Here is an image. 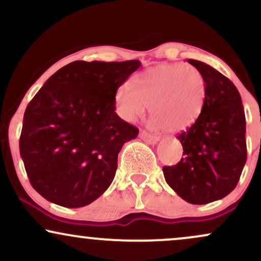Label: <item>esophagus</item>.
Here are the masks:
<instances>
[{"instance_id":"34e87169","label":"esophagus","mask_w":261,"mask_h":261,"mask_svg":"<svg viewBox=\"0 0 261 261\" xmlns=\"http://www.w3.org/2000/svg\"><path fill=\"white\" fill-rule=\"evenodd\" d=\"M140 137H141V140H143L146 143H148V145H155V143H157L158 141H160V137H157V136H154V135H151V134L146 133L145 130H141L140 131Z\"/></svg>"}]
</instances>
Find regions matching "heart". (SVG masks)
<instances>
[{
    "instance_id": "heart-1",
    "label": "heart",
    "mask_w": 261,
    "mask_h": 261,
    "mask_svg": "<svg viewBox=\"0 0 261 261\" xmlns=\"http://www.w3.org/2000/svg\"><path fill=\"white\" fill-rule=\"evenodd\" d=\"M207 98V82L199 68L189 64L154 66L137 74L133 87L124 85L115 94L119 114L134 122L151 107V125L169 133L195 124Z\"/></svg>"
}]
</instances>
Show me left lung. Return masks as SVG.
Returning a JSON list of instances; mask_svg holds the SVG:
<instances>
[{"label": "left lung", "mask_w": 261, "mask_h": 261, "mask_svg": "<svg viewBox=\"0 0 261 261\" xmlns=\"http://www.w3.org/2000/svg\"><path fill=\"white\" fill-rule=\"evenodd\" d=\"M207 82L201 115L178 135L180 162L163 167L166 181L185 201L203 205L223 199L238 184L247 162L245 115L238 89L214 67L189 59Z\"/></svg>", "instance_id": "8db88e82"}]
</instances>
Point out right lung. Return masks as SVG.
Segmentation results:
<instances>
[{"mask_svg": "<svg viewBox=\"0 0 261 261\" xmlns=\"http://www.w3.org/2000/svg\"><path fill=\"white\" fill-rule=\"evenodd\" d=\"M140 66L73 61L28 104L19 152L32 187L47 201L83 207L110 187L122 145L139 135L115 113V94Z\"/></svg>", "mask_w": 261, "mask_h": 261, "instance_id": "obj_1", "label": "right lung"}]
</instances>
